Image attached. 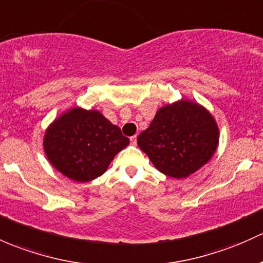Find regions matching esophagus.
Masks as SVG:
<instances>
[{
	"mask_svg": "<svg viewBox=\"0 0 263 263\" xmlns=\"http://www.w3.org/2000/svg\"><path fill=\"white\" fill-rule=\"evenodd\" d=\"M130 142H132V144H137V135H134V137H132L130 138Z\"/></svg>",
	"mask_w": 263,
	"mask_h": 263,
	"instance_id": "34e87169",
	"label": "esophagus"
}]
</instances>
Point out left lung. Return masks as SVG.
Masks as SVG:
<instances>
[{
    "label": "left lung",
    "instance_id": "obj_1",
    "mask_svg": "<svg viewBox=\"0 0 263 263\" xmlns=\"http://www.w3.org/2000/svg\"><path fill=\"white\" fill-rule=\"evenodd\" d=\"M219 143L218 124L199 103L180 99L158 109L138 146L160 173L182 179L212 159Z\"/></svg>",
    "mask_w": 263,
    "mask_h": 263
}]
</instances>
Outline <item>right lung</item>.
<instances>
[{"label": "right lung", "mask_w": 263, "mask_h": 263, "mask_svg": "<svg viewBox=\"0 0 263 263\" xmlns=\"http://www.w3.org/2000/svg\"><path fill=\"white\" fill-rule=\"evenodd\" d=\"M129 139L99 110L80 106L61 112L45 130V155L53 168L74 182L85 183L106 172Z\"/></svg>", "instance_id": "right-lung-1"}]
</instances>
